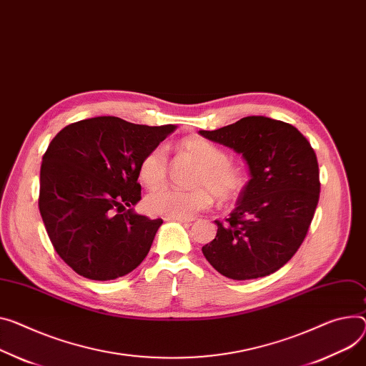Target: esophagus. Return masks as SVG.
<instances>
[{"label":"esophagus","instance_id":"34e87169","mask_svg":"<svg viewBox=\"0 0 366 366\" xmlns=\"http://www.w3.org/2000/svg\"><path fill=\"white\" fill-rule=\"evenodd\" d=\"M167 221H177V222H190L193 221L192 218H172V217H165Z\"/></svg>","mask_w":366,"mask_h":366}]
</instances>
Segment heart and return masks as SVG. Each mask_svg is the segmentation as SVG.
<instances>
[{"label": "heart", "instance_id": "b5f03b06", "mask_svg": "<svg viewBox=\"0 0 366 366\" xmlns=\"http://www.w3.org/2000/svg\"><path fill=\"white\" fill-rule=\"evenodd\" d=\"M179 149L199 164L193 176L192 190L164 186L151 190L145 198L149 212L172 217L190 218L199 211L208 209L217 198L222 204L236 201L244 189L246 177L240 167L229 161L227 152L204 137L183 139ZM168 158L164 148L151 149L139 164V179L148 187H157L167 179Z\"/></svg>", "mask_w": 366, "mask_h": 366}]
</instances>
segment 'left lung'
Returning a JSON list of instances; mask_svg holds the SVG:
<instances>
[{
    "label": "left lung",
    "instance_id": "obj_1",
    "mask_svg": "<svg viewBox=\"0 0 366 366\" xmlns=\"http://www.w3.org/2000/svg\"><path fill=\"white\" fill-rule=\"evenodd\" d=\"M204 137L240 154L250 180L217 236L202 247L224 277L254 280L287 264L300 247L320 199L317 155L292 124L264 116L244 117Z\"/></svg>",
    "mask_w": 366,
    "mask_h": 366
}]
</instances>
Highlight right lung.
Masks as SVG:
<instances>
[{
	"instance_id": "right-lung-1",
	"label": "right lung",
	"mask_w": 366,
	"mask_h": 366,
	"mask_svg": "<svg viewBox=\"0 0 366 366\" xmlns=\"http://www.w3.org/2000/svg\"><path fill=\"white\" fill-rule=\"evenodd\" d=\"M176 126L86 119L57 133L42 157L39 211L60 258L79 275L107 281L133 271L162 224L139 215V164Z\"/></svg>"
}]
</instances>
